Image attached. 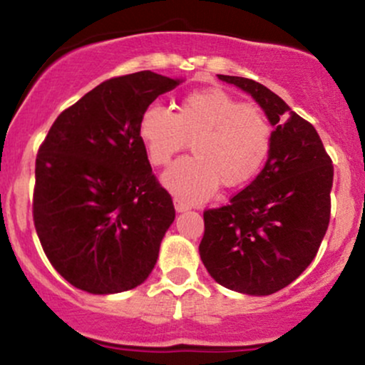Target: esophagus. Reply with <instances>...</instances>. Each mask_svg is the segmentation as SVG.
Instances as JSON below:
<instances>
[{
	"instance_id": "1",
	"label": "esophagus",
	"mask_w": 365,
	"mask_h": 365,
	"mask_svg": "<svg viewBox=\"0 0 365 365\" xmlns=\"http://www.w3.org/2000/svg\"><path fill=\"white\" fill-rule=\"evenodd\" d=\"M173 204H175V211H177V212H185V211H188L187 204L183 202L182 199H178V197H175Z\"/></svg>"
}]
</instances>
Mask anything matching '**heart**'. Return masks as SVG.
<instances>
[{"mask_svg": "<svg viewBox=\"0 0 365 365\" xmlns=\"http://www.w3.org/2000/svg\"><path fill=\"white\" fill-rule=\"evenodd\" d=\"M139 137L156 166L168 165L194 139L195 156L180 159L161 180L180 199L200 202L221 183L244 185L261 171L269 156L273 128L259 108L211 87L187 94L177 113L149 104L140 115Z\"/></svg>", "mask_w": 365, "mask_h": 365, "instance_id": "b5f03b06", "label": "heart"}]
</instances>
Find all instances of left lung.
<instances>
[{
    "mask_svg": "<svg viewBox=\"0 0 365 365\" xmlns=\"http://www.w3.org/2000/svg\"><path fill=\"white\" fill-rule=\"evenodd\" d=\"M254 98L273 127L269 156L228 206L204 212L199 254L228 290L271 295L299 278L329 225L333 163L316 128L262 83L217 75Z\"/></svg>",
    "mask_w": 365,
    "mask_h": 365,
    "instance_id": "8db88e82",
    "label": "left lung"
}]
</instances>
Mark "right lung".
<instances>
[{"label": "right lung", "instance_id": "right-lung-1", "mask_svg": "<svg viewBox=\"0 0 365 365\" xmlns=\"http://www.w3.org/2000/svg\"><path fill=\"white\" fill-rule=\"evenodd\" d=\"M144 70L99 83L58 116L36 159L34 225L49 262L94 295L149 278L173 200L139 137L142 111L180 86Z\"/></svg>", "mask_w": 365, "mask_h": 365}]
</instances>
